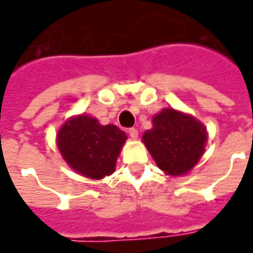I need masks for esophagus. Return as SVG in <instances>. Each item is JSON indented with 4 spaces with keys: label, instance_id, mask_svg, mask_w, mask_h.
I'll use <instances>...</instances> for the list:
<instances>
[{
    "label": "esophagus",
    "instance_id": "obj_1",
    "mask_svg": "<svg viewBox=\"0 0 253 253\" xmlns=\"http://www.w3.org/2000/svg\"><path fill=\"white\" fill-rule=\"evenodd\" d=\"M128 135H129L132 139H137V136H139V132H137L136 128H129V129H128Z\"/></svg>",
    "mask_w": 253,
    "mask_h": 253
}]
</instances>
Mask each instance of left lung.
Segmentation results:
<instances>
[{
    "label": "left lung",
    "mask_w": 253,
    "mask_h": 253,
    "mask_svg": "<svg viewBox=\"0 0 253 253\" xmlns=\"http://www.w3.org/2000/svg\"><path fill=\"white\" fill-rule=\"evenodd\" d=\"M207 128L193 116L175 109H164L153 117V128L143 133L144 146L169 176L186 175L203 157Z\"/></svg>",
    "instance_id": "1"
}]
</instances>
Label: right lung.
I'll use <instances>...</instances> for the list:
<instances>
[{"label":"right lung","instance_id":"right-lung-1","mask_svg":"<svg viewBox=\"0 0 253 253\" xmlns=\"http://www.w3.org/2000/svg\"><path fill=\"white\" fill-rule=\"evenodd\" d=\"M126 140L125 132L102 125L89 116L73 117L56 135L57 147L69 167L89 179H103L116 170L117 157Z\"/></svg>","mask_w":253,"mask_h":253}]
</instances>
